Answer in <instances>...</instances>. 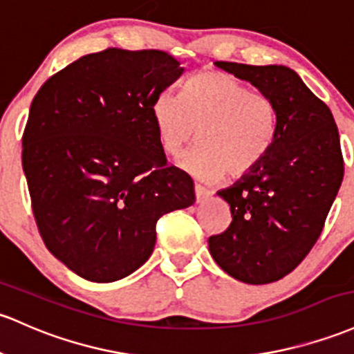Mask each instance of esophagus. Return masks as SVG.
<instances>
[{"mask_svg":"<svg viewBox=\"0 0 354 354\" xmlns=\"http://www.w3.org/2000/svg\"><path fill=\"white\" fill-rule=\"evenodd\" d=\"M195 195H196V201L200 203V201L207 200V198L209 196V192H208V189H205L203 186L195 185Z\"/></svg>","mask_w":354,"mask_h":354,"instance_id":"34e87169","label":"esophagus"}]
</instances>
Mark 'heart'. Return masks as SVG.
<instances>
[{
    "mask_svg": "<svg viewBox=\"0 0 354 354\" xmlns=\"http://www.w3.org/2000/svg\"><path fill=\"white\" fill-rule=\"evenodd\" d=\"M159 145L180 156L195 139L196 149L181 166L203 181L250 173L269 154L277 136L279 115L266 94L250 91L235 77L201 72L189 77L181 95L162 92L153 104Z\"/></svg>",
    "mask_w": 354,
    "mask_h": 354,
    "instance_id": "1",
    "label": "heart"
}]
</instances>
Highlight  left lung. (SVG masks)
<instances>
[{"label": "left lung", "instance_id": "obj_1", "mask_svg": "<svg viewBox=\"0 0 354 354\" xmlns=\"http://www.w3.org/2000/svg\"><path fill=\"white\" fill-rule=\"evenodd\" d=\"M215 65L269 97L279 126L257 168L216 193L230 205L232 223L209 236V254L236 281L270 284L296 269L319 239L344 174L339 133L329 107L292 68Z\"/></svg>", "mask_w": 354, "mask_h": 354}]
</instances>
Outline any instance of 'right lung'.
Instances as JSON below:
<instances>
[{
    "label": "right lung",
    "instance_id": "1",
    "mask_svg": "<svg viewBox=\"0 0 354 354\" xmlns=\"http://www.w3.org/2000/svg\"><path fill=\"white\" fill-rule=\"evenodd\" d=\"M183 67L161 50L80 57L35 95L21 162L37 227L62 263L92 282L138 270L156 221L195 203L193 180L168 166L153 104Z\"/></svg>",
    "mask_w": 354,
    "mask_h": 354
}]
</instances>
